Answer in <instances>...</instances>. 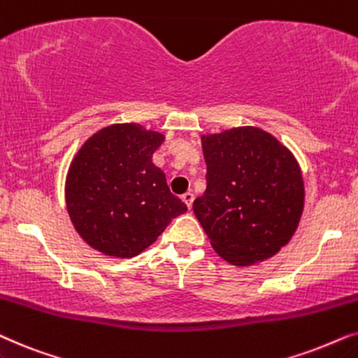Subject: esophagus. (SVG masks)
<instances>
[{
  "label": "esophagus",
  "mask_w": 358,
  "mask_h": 358,
  "mask_svg": "<svg viewBox=\"0 0 358 358\" xmlns=\"http://www.w3.org/2000/svg\"><path fill=\"white\" fill-rule=\"evenodd\" d=\"M182 199L185 201V204H187L188 206V209H192V206H193V201H194V194L192 193V192H187L182 196Z\"/></svg>",
  "instance_id": "34e87169"
}]
</instances>
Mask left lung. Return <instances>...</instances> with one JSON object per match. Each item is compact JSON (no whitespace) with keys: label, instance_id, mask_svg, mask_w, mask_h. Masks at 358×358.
<instances>
[{"label":"left lung","instance_id":"left-lung-1","mask_svg":"<svg viewBox=\"0 0 358 358\" xmlns=\"http://www.w3.org/2000/svg\"><path fill=\"white\" fill-rule=\"evenodd\" d=\"M208 187L194 216L213 249L229 264L249 266L292 241L304 209L296 157L260 127H231L201 136Z\"/></svg>","mask_w":358,"mask_h":358}]
</instances>
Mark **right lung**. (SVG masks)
I'll return each mask as SVG.
<instances>
[{
	"mask_svg": "<svg viewBox=\"0 0 358 358\" xmlns=\"http://www.w3.org/2000/svg\"><path fill=\"white\" fill-rule=\"evenodd\" d=\"M165 136L137 122L109 124L76 150L65 204L78 236L99 254L131 259L154 244L187 204L170 193L152 157Z\"/></svg>",
	"mask_w": 358,
	"mask_h": 358,
	"instance_id": "right-lung-1",
	"label": "right lung"
}]
</instances>
